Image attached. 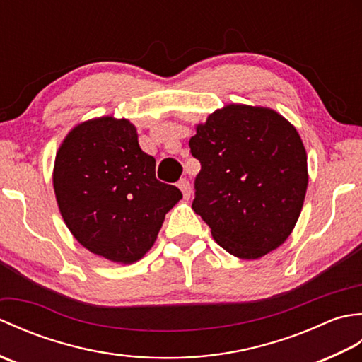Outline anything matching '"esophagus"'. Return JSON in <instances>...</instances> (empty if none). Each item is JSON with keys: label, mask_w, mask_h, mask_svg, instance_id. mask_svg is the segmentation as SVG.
Masks as SVG:
<instances>
[{"label": "esophagus", "mask_w": 362, "mask_h": 362, "mask_svg": "<svg viewBox=\"0 0 362 362\" xmlns=\"http://www.w3.org/2000/svg\"><path fill=\"white\" fill-rule=\"evenodd\" d=\"M177 187L180 188L183 199H189L191 197V185L187 179H182L179 183H177Z\"/></svg>", "instance_id": "34e87169"}]
</instances>
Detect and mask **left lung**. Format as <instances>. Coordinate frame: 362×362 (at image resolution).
Instances as JSON below:
<instances>
[{"label": "left lung", "instance_id": "8db88e82", "mask_svg": "<svg viewBox=\"0 0 362 362\" xmlns=\"http://www.w3.org/2000/svg\"><path fill=\"white\" fill-rule=\"evenodd\" d=\"M189 149L201 161L193 210L222 249L257 259L288 240L308 187L305 146L288 119L228 104L196 126Z\"/></svg>", "mask_w": 362, "mask_h": 362}]
</instances>
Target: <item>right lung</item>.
Instances as JSON below:
<instances>
[{
  "label": "right lung",
  "mask_w": 362,
  "mask_h": 362,
  "mask_svg": "<svg viewBox=\"0 0 362 362\" xmlns=\"http://www.w3.org/2000/svg\"><path fill=\"white\" fill-rule=\"evenodd\" d=\"M52 185L73 236L95 255L130 264L144 257L180 201L157 180L156 158L129 119L101 117L76 126L57 151Z\"/></svg>",
  "instance_id": "add662e5"
}]
</instances>
